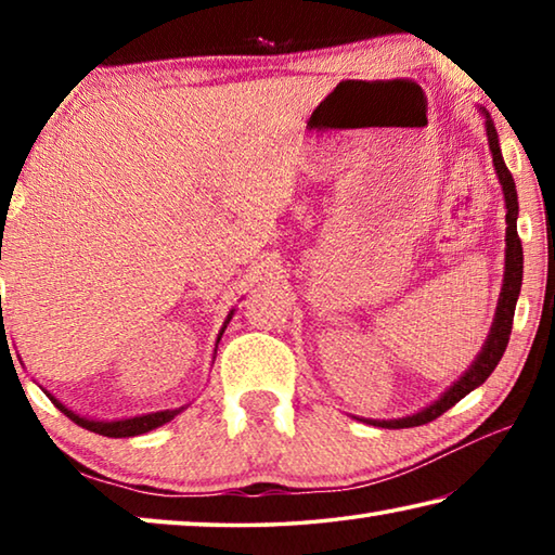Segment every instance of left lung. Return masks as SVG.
<instances>
[{"mask_svg": "<svg viewBox=\"0 0 555 555\" xmlns=\"http://www.w3.org/2000/svg\"><path fill=\"white\" fill-rule=\"evenodd\" d=\"M487 139H490V152H492V162H494V171L500 176L502 191H504V201H506V271H504V286L500 294V304H496V315L492 323L490 337L482 347L480 357H477L473 367H469L463 377H460L453 387H450L443 397H440L436 403H430L428 409L421 413H413V416L399 418V421H370L374 426L382 428H413V426H424L430 424V421L443 416L448 409H453L455 403L467 397L469 391L480 387V384L490 377L494 372L496 364H500L502 354L509 345V335H512V323H514V308H516V298H519L521 291V274H524V251H521V240L519 232H516V215H519V203H516V185L514 178L506 168L502 152H500V139H496V129L492 125L490 115H487Z\"/></svg>", "mask_w": 555, "mask_h": 555, "instance_id": "obj_1", "label": "left lung"}]
</instances>
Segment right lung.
<instances>
[{"label": "right lung", "instance_id": "add662e5", "mask_svg": "<svg viewBox=\"0 0 555 555\" xmlns=\"http://www.w3.org/2000/svg\"><path fill=\"white\" fill-rule=\"evenodd\" d=\"M51 401L59 406L65 416H68L70 421H75V424L92 430V434H100V436H107V438H129V436H142L146 434V430H154L158 426H164L171 421L176 413H181L183 409H173V411H156V413H146V416H134V418H125V421H90V418H82L78 416V413H73L63 406V403L59 399Z\"/></svg>", "mask_w": 555, "mask_h": 555}]
</instances>
